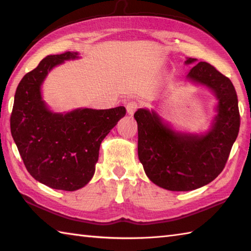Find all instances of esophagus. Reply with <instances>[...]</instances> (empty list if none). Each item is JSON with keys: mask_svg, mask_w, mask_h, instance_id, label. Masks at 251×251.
Listing matches in <instances>:
<instances>
[{"mask_svg": "<svg viewBox=\"0 0 251 251\" xmlns=\"http://www.w3.org/2000/svg\"><path fill=\"white\" fill-rule=\"evenodd\" d=\"M138 109V103L137 101L135 100H129L128 102L126 103V110H127V113L129 115H132L136 112V110Z\"/></svg>", "mask_w": 251, "mask_h": 251, "instance_id": "34e87169", "label": "esophagus"}]
</instances>
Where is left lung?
<instances>
[{
    "label": "left lung",
    "mask_w": 251,
    "mask_h": 251,
    "mask_svg": "<svg viewBox=\"0 0 251 251\" xmlns=\"http://www.w3.org/2000/svg\"><path fill=\"white\" fill-rule=\"evenodd\" d=\"M195 61L188 58L185 63ZM186 77L206 85L219 100L218 115L208 134H177L163 124L155 112L147 109L134 114L143 169L153 183L170 191H192L216 179L226 166L241 125L237 95L230 78L202 61Z\"/></svg>",
    "instance_id": "left-lung-1"
}]
</instances>
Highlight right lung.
I'll return each mask as SVG.
<instances>
[{
  "mask_svg": "<svg viewBox=\"0 0 251 251\" xmlns=\"http://www.w3.org/2000/svg\"><path fill=\"white\" fill-rule=\"evenodd\" d=\"M77 52L47 56L16 89L10 131L29 174L51 189L74 191L92 179L101 141L126 114L124 106L77 109L52 113L41 97V85L52 68Z\"/></svg>",
  "mask_w": 251,
  "mask_h": 251,
  "instance_id": "obj_1",
  "label": "right lung"
}]
</instances>
